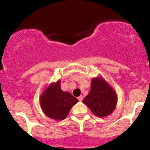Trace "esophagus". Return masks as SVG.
I'll return each mask as SVG.
<instances>
[{"label": "esophagus", "mask_w": 150, "mask_h": 150, "mask_svg": "<svg viewBox=\"0 0 150 150\" xmlns=\"http://www.w3.org/2000/svg\"><path fill=\"white\" fill-rule=\"evenodd\" d=\"M77 99H78V100L80 101H82V99H83V97H82V96H80V97L77 98Z\"/></svg>", "instance_id": "esophagus-1"}]
</instances>
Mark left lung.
<instances>
[{"instance_id": "8db88e82", "label": "left lung", "mask_w": 150, "mask_h": 150, "mask_svg": "<svg viewBox=\"0 0 150 150\" xmlns=\"http://www.w3.org/2000/svg\"><path fill=\"white\" fill-rule=\"evenodd\" d=\"M117 100L113 88L102 77L99 76L92 80L90 92L82 101L95 116L103 118L113 113Z\"/></svg>"}]
</instances>
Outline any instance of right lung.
I'll list each match as a JSON object with an SVG mask.
<instances>
[{
	"label": "right lung",
	"mask_w": 150,
	"mask_h": 150,
	"mask_svg": "<svg viewBox=\"0 0 150 150\" xmlns=\"http://www.w3.org/2000/svg\"><path fill=\"white\" fill-rule=\"evenodd\" d=\"M77 101L78 99L69 92L62 90L60 80L50 84L39 97L43 112L56 120L65 119Z\"/></svg>",
	"instance_id": "right-lung-1"
}]
</instances>
